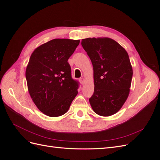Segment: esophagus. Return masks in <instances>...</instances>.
<instances>
[{
  "label": "esophagus",
  "mask_w": 160,
  "mask_h": 160,
  "mask_svg": "<svg viewBox=\"0 0 160 160\" xmlns=\"http://www.w3.org/2000/svg\"><path fill=\"white\" fill-rule=\"evenodd\" d=\"M79 81H80V83H81V85H83L84 83H85V79L83 78H80Z\"/></svg>",
  "instance_id": "esophagus-1"
}]
</instances>
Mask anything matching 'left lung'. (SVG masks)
Wrapping results in <instances>:
<instances>
[{"mask_svg":"<svg viewBox=\"0 0 160 160\" xmlns=\"http://www.w3.org/2000/svg\"><path fill=\"white\" fill-rule=\"evenodd\" d=\"M81 45L93 67L94 93L89 103L101 116L112 115L127 100L133 69L127 51L108 37L82 39Z\"/></svg>","mask_w":160,"mask_h":160,"instance_id":"1","label":"left lung"}]
</instances>
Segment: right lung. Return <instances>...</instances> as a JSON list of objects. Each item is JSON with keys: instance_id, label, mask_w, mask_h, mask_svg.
I'll list each match as a JSON object with an SVG mask.
<instances>
[{"instance_id": "right-lung-1", "label": "right lung", "mask_w": 160, "mask_h": 160, "mask_svg": "<svg viewBox=\"0 0 160 160\" xmlns=\"http://www.w3.org/2000/svg\"><path fill=\"white\" fill-rule=\"evenodd\" d=\"M79 42L55 38L38 47L31 55L25 72L28 90L37 108L49 117L67 113L78 93L79 83L72 79L67 61Z\"/></svg>"}]
</instances>
